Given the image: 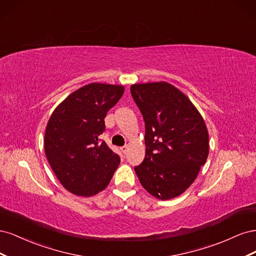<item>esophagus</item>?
<instances>
[{"label": "esophagus", "instance_id": "esophagus-1", "mask_svg": "<svg viewBox=\"0 0 256 256\" xmlns=\"http://www.w3.org/2000/svg\"><path fill=\"white\" fill-rule=\"evenodd\" d=\"M120 150L122 152V154H127V152H128V145L122 146V147H120Z\"/></svg>", "mask_w": 256, "mask_h": 256}]
</instances>
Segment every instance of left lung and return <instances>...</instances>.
Segmentation results:
<instances>
[{
  "label": "left lung",
  "instance_id": "1",
  "mask_svg": "<svg viewBox=\"0 0 256 256\" xmlns=\"http://www.w3.org/2000/svg\"><path fill=\"white\" fill-rule=\"evenodd\" d=\"M130 92L145 122V158L134 166L138 180L159 200L180 196L208 157L205 122L189 98L172 84H134Z\"/></svg>",
  "mask_w": 256,
  "mask_h": 256
}]
</instances>
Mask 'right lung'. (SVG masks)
Segmentation results:
<instances>
[{
  "label": "right lung",
  "instance_id": "1",
  "mask_svg": "<svg viewBox=\"0 0 256 256\" xmlns=\"http://www.w3.org/2000/svg\"><path fill=\"white\" fill-rule=\"evenodd\" d=\"M124 94L122 85L90 83L53 111L44 134V152L63 187L92 196L109 184L120 158L99 138L104 118Z\"/></svg>",
  "mask_w": 256,
  "mask_h": 256
}]
</instances>
